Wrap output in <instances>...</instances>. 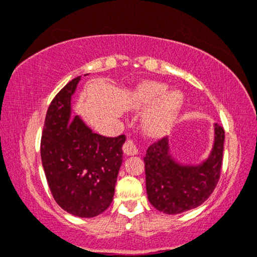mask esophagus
<instances>
[{
	"label": "esophagus",
	"instance_id": "esophagus-1",
	"mask_svg": "<svg viewBox=\"0 0 257 257\" xmlns=\"http://www.w3.org/2000/svg\"><path fill=\"white\" fill-rule=\"evenodd\" d=\"M122 150L126 155H136L138 154V148L132 140H127L122 146Z\"/></svg>",
	"mask_w": 257,
	"mask_h": 257
}]
</instances>
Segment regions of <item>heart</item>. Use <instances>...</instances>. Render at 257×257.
I'll list each match as a JSON object with an SVG mask.
<instances>
[{"label":"heart","mask_w":257,"mask_h":257,"mask_svg":"<svg viewBox=\"0 0 257 257\" xmlns=\"http://www.w3.org/2000/svg\"><path fill=\"white\" fill-rule=\"evenodd\" d=\"M167 87L159 83H146L135 96V105H150L162 99L144 119L146 128L153 135H161L168 130L179 113L183 104V96L178 91L166 93Z\"/></svg>","instance_id":"obj_1"}]
</instances>
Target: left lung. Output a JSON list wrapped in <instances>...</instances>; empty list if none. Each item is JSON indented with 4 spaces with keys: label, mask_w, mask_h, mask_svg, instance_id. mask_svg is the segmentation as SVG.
I'll return each mask as SVG.
<instances>
[{
    "label": "left lung",
    "mask_w": 257,
    "mask_h": 257,
    "mask_svg": "<svg viewBox=\"0 0 257 257\" xmlns=\"http://www.w3.org/2000/svg\"><path fill=\"white\" fill-rule=\"evenodd\" d=\"M225 131L215 123L212 154L198 166H182L172 159L168 138L148 148L144 156L147 194L159 212L179 214L201 206L213 194L220 179Z\"/></svg>",
    "instance_id": "1"
}]
</instances>
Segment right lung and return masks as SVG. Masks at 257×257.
<instances>
[{
  "label": "right lung",
  "instance_id": "obj_1",
  "mask_svg": "<svg viewBox=\"0 0 257 257\" xmlns=\"http://www.w3.org/2000/svg\"><path fill=\"white\" fill-rule=\"evenodd\" d=\"M79 79L63 86L48 108L41 158L56 203L72 215L93 218L113 201L126 138L93 134L79 117L71 116V96Z\"/></svg>",
  "mask_w": 257,
  "mask_h": 257
}]
</instances>
